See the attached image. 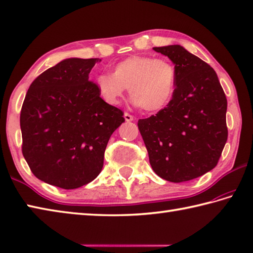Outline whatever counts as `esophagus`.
Segmentation results:
<instances>
[{"mask_svg":"<svg viewBox=\"0 0 253 253\" xmlns=\"http://www.w3.org/2000/svg\"><path fill=\"white\" fill-rule=\"evenodd\" d=\"M125 119H126V122H131V121H133V119H134V118H133V116H131V114H128L127 112H126L125 113Z\"/></svg>","mask_w":253,"mask_h":253,"instance_id":"34e87169","label":"esophagus"}]
</instances>
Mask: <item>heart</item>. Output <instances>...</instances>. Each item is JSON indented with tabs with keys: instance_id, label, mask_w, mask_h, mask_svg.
Wrapping results in <instances>:
<instances>
[{
	"instance_id": "obj_1",
	"label": "heart",
	"mask_w": 253,
	"mask_h": 253,
	"mask_svg": "<svg viewBox=\"0 0 253 253\" xmlns=\"http://www.w3.org/2000/svg\"><path fill=\"white\" fill-rule=\"evenodd\" d=\"M176 80L174 66L166 59L132 55L114 66L111 74L96 77L97 89L108 103L119 104L126 88L132 103L147 112L162 110L173 96Z\"/></svg>"
}]
</instances>
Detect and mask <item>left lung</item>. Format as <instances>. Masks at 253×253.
<instances>
[{"mask_svg": "<svg viewBox=\"0 0 253 253\" xmlns=\"http://www.w3.org/2000/svg\"><path fill=\"white\" fill-rule=\"evenodd\" d=\"M153 49L175 65L176 88L168 106L137 126L155 173L186 182L218 163L228 137L226 94L216 71L183 46Z\"/></svg>", "mask_w": 253, "mask_h": 253, "instance_id": "8db88e82", "label": "left lung"}]
</instances>
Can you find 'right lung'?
I'll return each mask as SVG.
<instances>
[{
	"mask_svg": "<svg viewBox=\"0 0 253 253\" xmlns=\"http://www.w3.org/2000/svg\"><path fill=\"white\" fill-rule=\"evenodd\" d=\"M99 58H68L32 83L21 111L22 152L38 179L75 189L97 177L123 112L100 97L89 74Z\"/></svg>",
	"mask_w": 253,
	"mask_h": 253,
	"instance_id": "1",
	"label": "right lung"
}]
</instances>
